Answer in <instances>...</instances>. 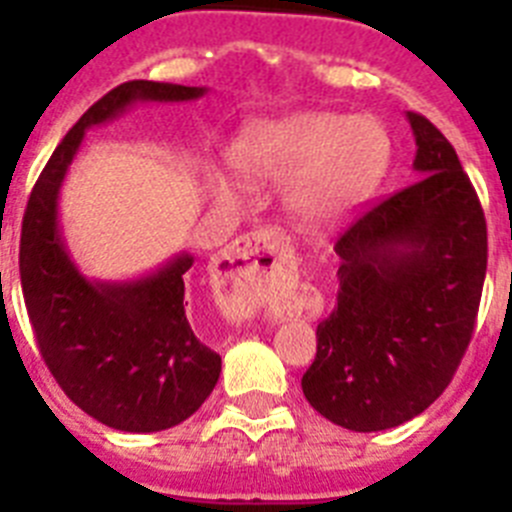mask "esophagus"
I'll return each instance as SVG.
<instances>
[{
  "label": "esophagus",
  "instance_id": "obj_1",
  "mask_svg": "<svg viewBox=\"0 0 512 512\" xmlns=\"http://www.w3.org/2000/svg\"><path fill=\"white\" fill-rule=\"evenodd\" d=\"M220 310L230 320L295 310L297 266L289 241L279 230L259 228L235 238L220 256Z\"/></svg>",
  "mask_w": 512,
  "mask_h": 512
}]
</instances>
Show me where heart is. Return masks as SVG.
<instances>
[{
    "label": "heart",
    "instance_id": "b5f03b06",
    "mask_svg": "<svg viewBox=\"0 0 512 512\" xmlns=\"http://www.w3.org/2000/svg\"><path fill=\"white\" fill-rule=\"evenodd\" d=\"M233 166L248 182L284 187V207L297 223H333L369 197L390 169L392 140L374 117L305 110L251 122L235 138ZM215 189L233 194L225 179Z\"/></svg>",
    "mask_w": 512,
    "mask_h": 512
}]
</instances>
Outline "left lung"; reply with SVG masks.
<instances>
[{"label": "left lung", "instance_id": "1", "mask_svg": "<svg viewBox=\"0 0 512 512\" xmlns=\"http://www.w3.org/2000/svg\"><path fill=\"white\" fill-rule=\"evenodd\" d=\"M418 182L336 241L338 302L318 325L307 402L348 431H387L441 395L467 351L487 271V223L454 146L418 112Z\"/></svg>", "mask_w": 512, "mask_h": 512}]
</instances>
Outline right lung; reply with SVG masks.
I'll return each mask as SVG.
<instances>
[{
    "label": "right lung",
    "mask_w": 512,
    "mask_h": 512,
    "mask_svg": "<svg viewBox=\"0 0 512 512\" xmlns=\"http://www.w3.org/2000/svg\"><path fill=\"white\" fill-rule=\"evenodd\" d=\"M205 92L138 79L104 94L58 143L22 217L20 282L40 356L71 402L117 431H166L197 413L215 390L220 356L184 312L194 256L179 253L133 282L87 279L63 241L58 194L89 128L138 102H189Z\"/></svg>",
    "instance_id": "right-lung-1"
}]
</instances>
